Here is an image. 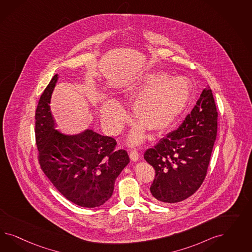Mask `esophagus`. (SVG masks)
Masks as SVG:
<instances>
[{
  "instance_id": "1",
  "label": "esophagus",
  "mask_w": 252,
  "mask_h": 252,
  "mask_svg": "<svg viewBox=\"0 0 252 252\" xmlns=\"http://www.w3.org/2000/svg\"><path fill=\"white\" fill-rule=\"evenodd\" d=\"M130 159L132 161H137L138 160V157H139V154L137 153V151H132L129 154Z\"/></svg>"
}]
</instances>
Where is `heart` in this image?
<instances>
[{"instance_id": "1", "label": "heart", "mask_w": 252, "mask_h": 252, "mask_svg": "<svg viewBox=\"0 0 252 252\" xmlns=\"http://www.w3.org/2000/svg\"><path fill=\"white\" fill-rule=\"evenodd\" d=\"M192 92L190 80L182 76H169L162 71L146 72L123 89L126 99L133 100V116L139 123L130 134L129 141L138 145L145 139V128L161 132L176 121L188 106ZM100 118L111 133L122 129L126 119L124 107L114 99L100 107Z\"/></svg>"}]
</instances>
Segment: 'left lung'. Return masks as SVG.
<instances>
[{"mask_svg":"<svg viewBox=\"0 0 252 252\" xmlns=\"http://www.w3.org/2000/svg\"><path fill=\"white\" fill-rule=\"evenodd\" d=\"M217 117L213 92L207 86L179 127L146 152L144 159L155 169L150 189L155 201L176 203L198 190L216 139Z\"/></svg>","mask_w":252,"mask_h":252,"instance_id":"8db88e82","label":"left lung"}]
</instances>
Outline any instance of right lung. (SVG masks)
Returning a JSON list of instances; mask_svg holds the SVG:
<instances>
[{"mask_svg":"<svg viewBox=\"0 0 252 252\" xmlns=\"http://www.w3.org/2000/svg\"><path fill=\"white\" fill-rule=\"evenodd\" d=\"M58 75L40 96L36 110L38 161L45 176L63 197L76 205L95 208L112 197L116 178L129 163L128 154L115 151L113 137L94 130L64 134L56 129L51 99Z\"/></svg>","mask_w":252,"mask_h":252,"instance_id":"1","label":"right lung"}]
</instances>
